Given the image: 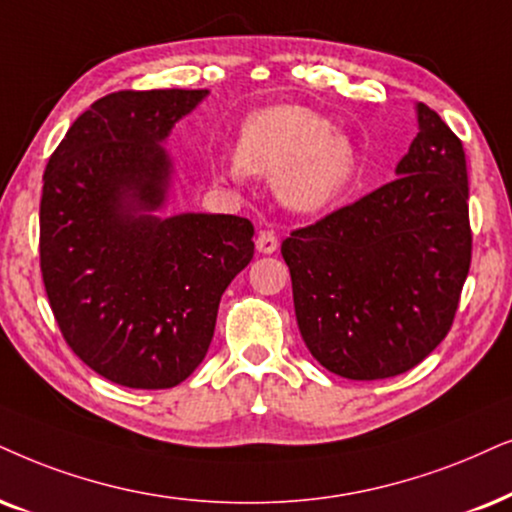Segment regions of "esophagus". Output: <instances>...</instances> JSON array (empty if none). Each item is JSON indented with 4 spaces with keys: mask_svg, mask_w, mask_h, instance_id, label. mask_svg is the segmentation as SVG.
Masks as SVG:
<instances>
[{
    "mask_svg": "<svg viewBox=\"0 0 512 512\" xmlns=\"http://www.w3.org/2000/svg\"><path fill=\"white\" fill-rule=\"evenodd\" d=\"M255 245L262 255H271V252H276V248H278V238L274 231H260V234H257Z\"/></svg>",
    "mask_w": 512,
    "mask_h": 512,
    "instance_id": "esophagus-1",
    "label": "esophagus"
}]
</instances>
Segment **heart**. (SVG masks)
<instances>
[{
    "mask_svg": "<svg viewBox=\"0 0 512 512\" xmlns=\"http://www.w3.org/2000/svg\"><path fill=\"white\" fill-rule=\"evenodd\" d=\"M274 177L276 196L297 212H321L352 189L359 153L331 120L300 106H271L243 122L236 163L215 167L222 179Z\"/></svg>",
    "mask_w": 512,
    "mask_h": 512,
    "instance_id": "b5f03b06",
    "label": "heart"
}]
</instances>
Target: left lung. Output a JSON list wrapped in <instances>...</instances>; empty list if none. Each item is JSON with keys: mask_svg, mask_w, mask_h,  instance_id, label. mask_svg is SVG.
<instances>
[{"mask_svg": "<svg viewBox=\"0 0 512 512\" xmlns=\"http://www.w3.org/2000/svg\"><path fill=\"white\" fill-rule=\"evenodd\" d=\"M397 179L281 245L312 357L349 380L406 373L446 338L470 269L461 139L416 103Z\"/></svg>", "mask_w": 512, "mask_h": 512, "instance_id": "left-lung-1", "label": "left lung"}]
</instances>
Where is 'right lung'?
Segmentation results:
<instances>
[{
  "instance_id": "add662e5",
  "label": "right lung",
  "mask_w": 512,
  "mask_h": 512,
  "mask_svg": "<svg viewBox=\"0 0 512 512\" xmlns=\"http://www.w3.org/2000/svg\"><path fill=\"white\" fill-rule=\"evenodd\" d=\"M208 89L115 92L84 111L49 158L40 264L70 349L134 390H167L200 366L222 293L255 255L236 215L165 217V141Z\"/></svg>"
}]
</instances>
